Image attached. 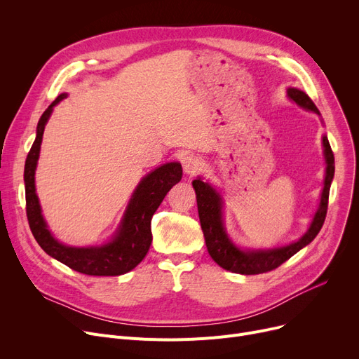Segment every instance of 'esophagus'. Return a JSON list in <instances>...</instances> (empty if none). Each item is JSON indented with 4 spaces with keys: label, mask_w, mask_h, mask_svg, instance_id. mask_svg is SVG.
<instances>
[{
    "label": "esophagus",
    "mask_w": 359,
    "mask_h": 359,
    "mask_svg": "<svg viewBox=\"0 0 359 359\" xmlns=\"http://www.w3.org/2000/svg\"><path fill=\"white\" fill-rule=\"evenodd\" d=\"M182 165H183V170L186 175L189 176H195L199 170H201V161L194 154H187L182 158Z\"/></svg>",
    "instance_id": "obj_1"
}]
</instances>
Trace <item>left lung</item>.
<instances>
[{"label": "left lung", "instance_id": "1", "mask_svg": "<svg viewBox=\"0 0 359 359\" xmlns=\"http://www.w3.org/2000/svg\"><path fill=\"white\" fill-rule=\"evenodd\" d=\"M287 93L290 99H292L297 104L318 113V109L304 91L297 90V88H288ZM323 147H325V157H326L327 167H326L325 187L322 192V199H320L318 211L314 215V219L310 225L309 231L297 243H292L290 246L280 248V249L259 250V252H243L237 249L229 240L224 230L222 212H221L222 206H221L219 195L208 183L202 182L201 179L194 180L192 184L196 192L199 221L203 231L206 249H208V253L221 268L227 269L230 272L241 273V275H257V273L271 272L278 266H280L282 263L287 262L297 252L306 248L309 243L314 240L318 231L322 230L323 222L326 219L330 183L334 175V156L330 148V144L327 141V137H323Z\"/></svg>", "mask_w": 359, "mask_h": 359}]
</instances>
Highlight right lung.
<instances>
[{
    "mask_svg": "<svg viewBox=\"0 0 359 359\" xmlns=\"http://www.w3.org/2000/svg\"><path fill=\"white\" fill-rule=\"evenodd\" d=\"M67 94L56 97L43 111L37 123L36 140L29 151L25 164L26 187V214L29 227L39 246L52 257L64 265L84 275L91 276H116L134 269L145 257L153 241L151 234V218L163 202L167 192L180 182L182 165L179 163H167L142 179L132 196L121 229L110 243L100 248H68L56 241L49 233L41 212L39 199L34 189V170L39 158V149L45 125L52 109Z\"/></svg>",
    "mask_w": 359,
    "mask_h": 359,
    "instance_id": "right-lung-1",
    "label": "right lung"
}]
</instances>
